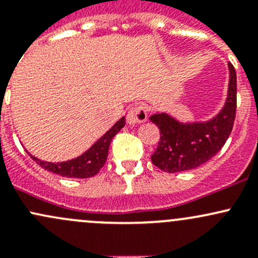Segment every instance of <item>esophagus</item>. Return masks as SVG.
Segmentation results:
<instances>
[{
	"label": "esophagus",
	"mask_w": 258,
	"mask_h": 258,
	"mask_svg": "<svg viewBox=\"0 0 258 258\" xmlns=\"http://www.w3.org/2000/svg\"><path fill=\"white\" fill-rule=\"evenodd\" d=\"M147 119V110L141 105H137L132 107L127 113V123L130 126H136V124L145 122Z\"/></svg>",
	"instance_id": "34e87169"
}]
</instances>
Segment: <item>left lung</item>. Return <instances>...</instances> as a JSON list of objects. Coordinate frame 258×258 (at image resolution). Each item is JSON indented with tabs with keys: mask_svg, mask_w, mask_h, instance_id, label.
<instances>
[{
	"mask_svg": "<svg viewBox=\"0 0 258 258\" xmlns=\"http://www.w3.org/2000/svg\"><path fill=\"white\" fill-rule=\"evenodd\" d=\"M228 90L222 110L209 121L181 122L166 112L150 117L158 126L160 142L151 156L156 167L168 173L196 168L210 161L227 141L236 117V71L228 63Z\"/></svg>",
	"mask_w": 258,
	"mask_h": 258,
	"instance_id": "left-lung-1",
	"label": "left lung"
}]
</instances>
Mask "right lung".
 <instances>
[{"instance_id": "right-lung-1", "label": "right lung", "mask_w": 258, "mask_h": 258, "mask_svg": "<svg viewBox=\"0 0 258 258\" xmlns=\"http://www.w3.org/2000/svg\"><path fill=\"white\" fill-rule=\"evenodd\" d=\"M126 124L124 117L119 118L116 123L103 135L101 139H98L86 152L72 160L63 161V162H47V161L38 160L35 156L30 155L32 160H35L38 165L45 170L53 172L62 177L69 178H88L97 175L101 168L105 165L108 155V147L111 141L119 130Z\"/></svg>"}]
</instances>
